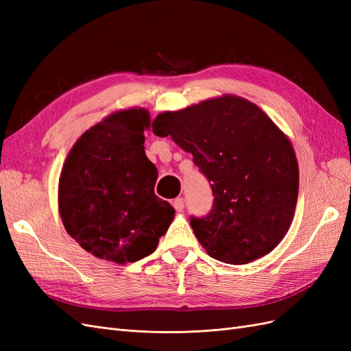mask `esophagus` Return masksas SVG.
Listing matches in <instances>:
<instances>
[{
    "mask_svg": "<svg viewBox=\"0 0 351 351\" xmlns=\"http://www.w3.org/2000/svg\"><path fill=\"white\" fill-rule=\"evenodd\" d=\"M173 206L177 212H182L184 208V199L183 197H177L173 200Z\"/></svg>",
    "mask_w": 351,
    "mask_h": 351,
    "instance_id": "1",
    "label": "esophagus"
}]
</instances>
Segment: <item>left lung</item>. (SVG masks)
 <instances>
[{
	"instance_id": "8db88e82",
	"label": "left lung",
	"mask_w": 351,
	"mask_h": 351,
	"mask_svg": "<svg viewBox=\"0 0 351 351\" xmlns=\"http://www.w3.org/2000/svg\"><path fill=\"white\" fill-rule=\"evenodd\" d=\"M152 130L192 154L209 180L214 206L190 226L210 258L244 265L278 246L294 218L299 164L290 139L267 112L222 95L158 114Z\"/></svg>"
}]
</instances>
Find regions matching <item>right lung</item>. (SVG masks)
<instances>
[{
	"mask_svg": "<svg viewBox=\"0 0 351 351\" xmlns=\"http://www.w3.org/2000/svg\"><path fill=\"white\" fill-rule=\"evenodd\" d=\"M149 111H114L70 149L58 183L66 231L95 258L119 265L155 252L176 210L159 199L156 167L145 154Z\"/></svg>",
	"mask_w": 351,
	"mask_h": 351,
	"instance_id": "add662e5",
	"label": "right lung"
}]
</instances>
